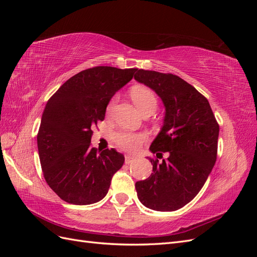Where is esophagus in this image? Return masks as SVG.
<instances>
[{
  "instance_id": "obj_1",
  "label": "esophagus",
  "mask_w": 257,
  "mask_h": 257,
  "mask_svg": "<svg viewBox=\"0 0 257 257\" xmlns=\"http://www.w3.org/2000/svg\"><path fill=\"white\" fill-rule=\"evenodd\" d=\"M124 159H125V163L126 164H128V163H131L132 161H133L135 159V157H133V155H130V154H126L125 157H124Z\"/></svg>"
}]
</instances>
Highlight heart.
I'll use <instances>...</instances> for the list:
<instances>
[{
  "instance_id": "obj_1",
  "label": "heart",
  "mask_w": 257,
  "mask_h": 257,
  "mask_svg": "<svg viewBox=\"0 0 257 257\" xmlns=\"http://www.w3.org/2000/svg\"><path fill=\"white\" fill-rule=\"evenodd\" d=\"M131 96L137 108L144 114L152 113L157 110L159 100L155 93L147 87L137 85L131 90ZM118 100V96L114 95L110 98L106 107V112L110 114ZM112 139L116 147L125 151H136L147 141V135L144 133H133L127 131H118L112 136Z\"/></svg>"
}]
</instances>
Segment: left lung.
<instances>
[{
	"label": "left lung",
	"instance_id": "obj_1",
	"mask_svg": "<svg viewBox=\"0 0 257 257\" xmlns=\"http://www.w3.org/2000/svg\"><path fill=\"white\" fill-rule=\"evenodd\" d=\"M134 78L155 91L166 109L164 125L150 147L157 154L149 158L153 173L136 182L137 196L152 210L175 211L197 195L211 173L219 123L208 99L179 76L137 69Z\"/></svg>",
	"mask_w": 257,
	"mask_h": 257
}]
</instances>
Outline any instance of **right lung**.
Wrapping results in <instances>:
<instances>
[{
    "instance_id": "add662e5",
    "label": "right lung",
    "mask_w": 257,
    "mask_h": 257,
    "mask_svg": "<svg viewBox=\"0 0 257 257\" xmlns=\"http://www.w3.org/2000/svg\"><path fill=\"white\" fill-rule=\"evenodd\" d=\"M137 68L95 66L65 81L46 104L37 133L38 155L46 182L68 204L90 205L103 199L123 154L91 146L92 128L105 118L114 93Z\"/></svg>"
}]
</instances>
